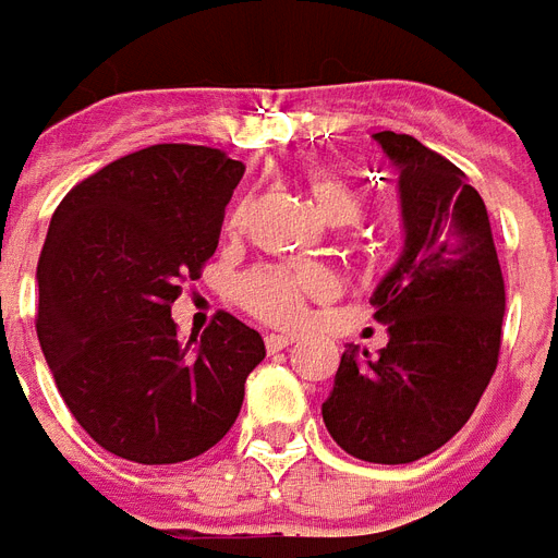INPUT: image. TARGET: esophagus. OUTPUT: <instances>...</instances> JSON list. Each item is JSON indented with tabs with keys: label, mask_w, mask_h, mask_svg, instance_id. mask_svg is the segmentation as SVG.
<instances>
[{
	"label": "esophagus",
	"mask_w": 558,
	"mask_h": 558,
	"mask_svg": "<svg viewBox=\"0 0 558 558\" xmlns=\"http://www.w3.org/2000/svg\"><path fill=\"white\" fill-rule=\"evenodd\" d=\"M295 342V333H268L266 337V345L271 352H280V349H287Z\"/></svg>",
	"instance_id": "34e87169"
}]
</instances>
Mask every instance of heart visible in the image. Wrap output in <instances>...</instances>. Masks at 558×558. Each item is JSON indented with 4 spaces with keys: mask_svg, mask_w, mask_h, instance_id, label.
<instances>
[{
    "mask_svg": "<svg viewBox=\"0 0 558 558\" xmlns=\"http://www.w3.org/2000/svg\"><path fill=\"white\" fill-rule=\"evenodd\" d=\"M311 197L316 213L331 225H354L361 218V197L352 185L333 174H311ZM245 221V204H239L227 227L239 230ZM333 290V278L319 266H295V268H254L251 275L239 280V299L247 311L268 322L295 325L304 316V299H322Z\"/></svg>",
    "mask_w": 558,
    "mask_h": 558,
    "instance_id": "b5f03b06",
    "label": "heart"
}]
</instances>
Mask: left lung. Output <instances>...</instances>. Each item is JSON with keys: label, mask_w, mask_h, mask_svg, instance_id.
<instances>
[{"label": "left lung", "mask_w": 558, "mask_h": 558, "mask_svg": "<svg viewBox=\"0 0 558 558\" xmlns=\"http://www.w3.org/2000/svg\"><path fill=\"white\" fill-rule=\"evenodd\" d=\"M399 174L402 254L369 295L378 357L345 345L322 420L369 464H411L456 437L497 369L506 287L485 201L411 135L375 132Z\"/></svg>", "instance_id": "obj_1"}]
</instances>
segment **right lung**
<instances>
[{
	"label": "right lung",
	"mask_w": 558,
	"mask_h": 558,
	"mask_svg": "<svg viewBox=\"0 0 558 558\" xmlns=\"http://www.w3.org/2000/svg\"><path fill=\"white\" fill-rule=\"evenodd\" d=\"M245 174L197 144H153L82 180L37 259V340L64 405L135 464L204 456L236 423L266 342L230 313L180 340L171 304L216 254Z\"/></svg>",
	"instance_id": "add662e5"
}]
</instances>
